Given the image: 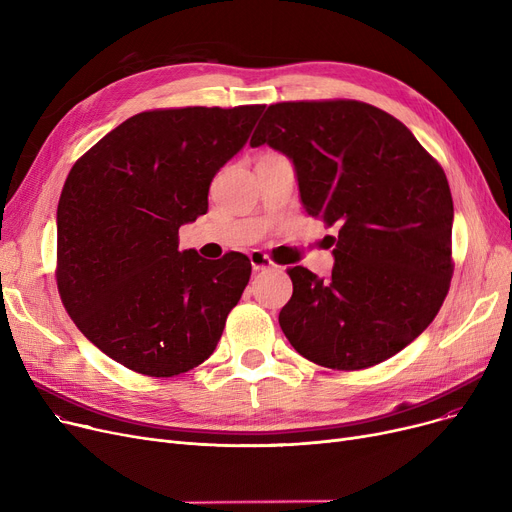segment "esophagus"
<instances>
[{
    "instance_id": "obj_1",
    "label": "esophagus",
    "mask_w": 512,
    "mask_h": 512,
    "mask_svg": "<svg viewBox=\"0 0 512 512\" xmlns=\"http://www.w3.org/2000/svg\"><path fill=\"white\" fill-rule=\"evenodd\" d=\"M249 259H251V265H253V270H255V272H261V270H272V267H276V263L272 261V257H270V255H265V253H261V251H251Z\"/></svg>"
}]
</instances>
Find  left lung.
<instances>
[{
  "label": "left lung",
  "mask_w": 512,
  "mask_h": 512,
  "mask_svg": "<svg viewBox=\"0 0 512 512\" xmlns=\"http://www.w3.org/2000/svg\"><path fill=\"white\" fill-rule=\"evenodd\" d=\"M286 153L309 215L338 226L328 282L290 267L280 328L305 359L342 371L378 365L438 315L454 270L446 174L413 132L355 99L267 107L251 147Z\"/></svg>",
  "instance_id": "left-lung-1"
}]
</instances>
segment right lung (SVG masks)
I'll return each instance as SVG.
<instances>
[{"label": "right lung", "instance_id": "obj_1", "mask_svg": "<svg viewBox=\"0 0 512 512\" xmlns=\"http://www.w3.org/2000/svg\"><path fill=\"white\" fill-rule=\"evenodd\" d=\"M263 105L166 107L128 118L76 159L58 203L62 303L101 353L172 378L218 346L251 278L247 255L178 251V228L207 213L209 184Z\"/></svg>", "mask_w": 512, "mask_h": 512}]
</instances>
